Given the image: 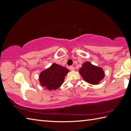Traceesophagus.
<instances>
[{"label": "esophagus", "instance_id": "1", "mask_svg": "<svg viewBox=\"0 0 131 131\" xmlns=\"http://www.w3.org/2000/svg\"><path fill=\"white\" fill-rule=\"evenodd\" d=\"M70 70L71 71H74L75 70V68L73 66H70Z\"/></svg>", "mask_w": 131, "mask_h": 131}]
</instances>
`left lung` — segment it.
I'll return each mask as SVG.
<instances>
[{
  "mask_svg": "<svg viewBox=\"0 0 131 131\" xmlns=\"http://www.w3.org/2000/svg\"><path fill=\"white\" fill-rule=\"evenodd\" d=\"M79 73L86 82L92 85H97L104 78L105 71L99 66L94 65L89 61L83 63Z\"/></svg>",
  "mask_w": 131,
  "mask_h": 131,
  "instance_id": "obj_1",
  "label": "left lung"
}]
</instances>
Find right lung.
Masks as SVG:
<instances>
[{
    "label": "right lung",
    "instance_id": "add662e5",
    "mask_svg": "<svg viewBox=\"0 0 131 131\" xmlns=\"http://www.w3.org/2000/svg\"><path fill=\"white\" fill-rule=\"evenodd\" d=\"M69 72V69L66 68L52 63L51 66L40 73L39 77L40 84L49 91L56 90L62 85Z\"/></svg>",
    "mask_w": 131,
    "mask_h": 131
}]
</instances>
